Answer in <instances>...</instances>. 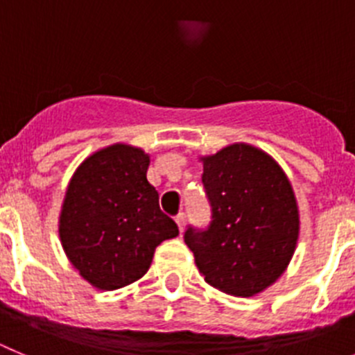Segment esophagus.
Segmentation results:
<instances>
[{"label": "esophagus", "instance_id": "34e87169", "mask_svg": "<svg viewBox=\"0 0 355 355\" xmlns=\"http://www.w3.org/2000/svg\"><path fill=\"white\" fill-rule=\"evenodd\" d=\"M175 221H177L178 230H180V232H184V228H185V214L184 212L178 214V216L175 217Z\"/></svg>", "mask_w": 355, "mask_h": 355}]
</instances>
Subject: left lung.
<instances>
[{
	"mask_svg": "<svg viewBox=\"0 0 355 355\" xmlns=\"http://www.w3.org/2000/svg\"><path fill=\"white\" fill-rule=\"evenodd\" d=\"M212 207L207 230H185L200 274L228 295L253 297L285 272L299 239L292 184L263 150L233 143L201 157Z\"/></svg>",
	"mask_w": 355,
	"mask_h": 355,
	"instance_id": "1",
	"label": "left lung"
}]
</instances>
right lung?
I'll return each mask as SVG.
<instances>
[{
	"label": "right lung",
	"mask_w": 355,
	"mask_h": 355,
	"mask_svg": "<svg viewBox=\"0 0 355 355\" xmlns=\"http://www.w3.org/2000/svg\"><path fill=\"white\" fill-rule=\"evenodd\" d=\"M150 155L114 143L79 164L60 214V241L83 279L116 290L150 269L155 248L178 235L146 180Z\"/></svg>",
	"instance_id": "obj_1"
}]
</instances>
